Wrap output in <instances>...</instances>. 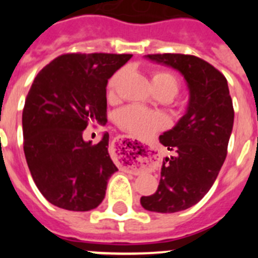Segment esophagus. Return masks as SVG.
<instances>
[{"mask_svg": "<svg viewBox=\"0 0 258 258\" xmlns=\"http://www.w3.org/2000/svg\"><path fill=\"white\" fill-rule=\"evenodd\" d=\"M121 140H122V137H121Z\"/></svg>", "mask_w": 258, "mask_h": 258, "instance_id": "obj_1", "label": "esophagus"}]
</instances>
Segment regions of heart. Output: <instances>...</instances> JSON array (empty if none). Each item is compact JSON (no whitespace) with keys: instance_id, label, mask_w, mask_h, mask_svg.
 Wrapping results in <instances>:
<instances>
[{"instance_id":"heart-1","label":"heart","mask_w":258,"mask_h":258,"mask_svg":"<svg viewBox=\"0 0 258 258\" xmlns=\"http://www.w3.org/2000/svg\"><path fill=\"white\" fill-rule=\"evenodd\" d=\"M122 76V71H117L111 76L107 83V95L113 98L116 88ZM152 85L157 93H165L170 98L174 97L179 90V83L177 77L166 71H156L152 74ZM116 122L124 131L140 138H149L155 132L164 126L165 120L160 113L146 109L137 104H131L118 109L116 113Z\"/></svg>"}]
</instances>
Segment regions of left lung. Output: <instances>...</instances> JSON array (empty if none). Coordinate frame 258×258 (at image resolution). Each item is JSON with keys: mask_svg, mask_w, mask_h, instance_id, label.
Returning <instances> with one entry per match:
<instances>
[{"mask_svg": "<svg viewBox=\"0 0 258 258\" xmlns=\"http://www.w3.org/2000/svg\"><path fill=\"white\" fill-rule=\"evenodd\" d=\"M146 58L179 71L190 92L186 113L159 138L173 156L163 160L156 192L141 198L147 211L174 213L195 206L213 186L226 159L234 108L227 80L208 61L184 54Z\"/></svg>", "mask_w": 258, "mask_h": 258, "instance_id": "obj_1", "label": "left lung"}]
</instances>
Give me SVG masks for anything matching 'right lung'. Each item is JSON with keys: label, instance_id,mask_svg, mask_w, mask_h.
Instances as JSON below:
<instances>
[{"label": "right lung", "instance_id": "add662e5", "mask_svg": "<svg viewBox=\"0 0 258 258\" xmlns=\"http://www.w3.org/2000/svg\"><path fill=\"white\" fill-rule=\"evenodd\" d=\"M132 54H63L38 72L23 108L24 155L45 199L59 208L86 212L104 199L117 170L108 133L85 142L89 124L107 121L108 79Z\"/></svg>", "mask_w": 258, "mask_h": 258}]
</instances>
